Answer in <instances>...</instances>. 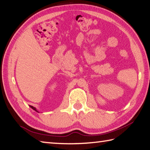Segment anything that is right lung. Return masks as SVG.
<instances>
[{"label": "right lung", "instance_id": "add662e5", "mask_svg": "<svg viewBox=\"0 0 150 150\" xmlns=\"http://www.w3.org/2000/svg\"><path fill=\"white\" fill-rule=\"evenodd\" d=\"M30 106V108H32V109H33V110H34L35 111H37V112H39V111H37V110H36V108H34V107H33V106Z\"/></svg>", "mask_w": 150, "mask_h": 150}]
</instances>
